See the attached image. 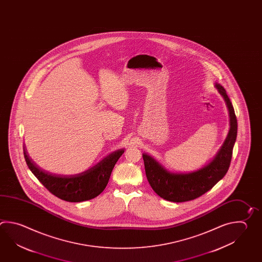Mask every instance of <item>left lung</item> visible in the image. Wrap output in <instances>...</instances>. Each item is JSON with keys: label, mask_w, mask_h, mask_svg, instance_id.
Returning a JSON list of instances; mask_svg holds the SVG:
<instances>
[{"label": "left lung", "mask_w": 262, "mask_h": 262, "mask_svg": "<svg viewBox=\"0 0 262 262\" xmlns=\"http://www.w3.org/2000/svg\"><path fill=\"white\" fill-rule=\"evenodd\" d=\"M224 97L230 111V128L219 153L207 165L190 173H172L157 162L152 157L143 154L144 169L150 186L160 197L173 203L192 201L207 192L221 180L229 170L232 150L237 136V118L234 108L224 88L215 84Z\"/></svg>", "instance_id": "1"}]
</instances>
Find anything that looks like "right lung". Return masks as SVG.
<instances>
[{"label":"right lung","instance_id":"add662e5","mask_svg":"<svg viewBox=\"0 0 262 262\" xmlns=\"http://www.w3.org/2000/svg\"><path fill=\"white\" fill-rule=\"evenodd\" d=\"M124 150L114 152L90 170L75 176H56L40 169L24 149V158L29 169L48 191L70 203H79L97 197L108 184L114 166Z\"/></svg>","mask_w":262,"mask_h":262}]
</instances>
